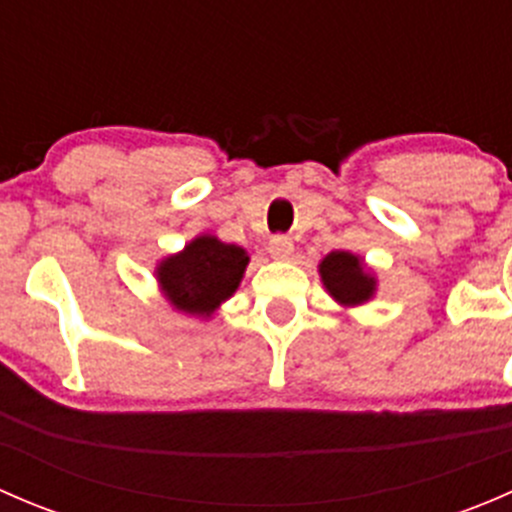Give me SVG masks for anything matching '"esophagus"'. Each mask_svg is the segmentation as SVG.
Listing matches in <instances>:
<instances>
[{
	"label": "esophagus",
	"instance_id": "1",
	"mask_svg": "<svg viewBox=\"0 0 512 512\" xmlns=\"http://www.w3.org/2000/svg\"><path fill=\"white\" fill-rule=\"evenodd\" d=\"M267 252H270L272 257H275V260H289V257H292V252H294V242L289 240L287 235H275V237H270V245H267Z\"/></svg>",
	"mask_w": 512,
	"mask_h": 512
}]
</instances>
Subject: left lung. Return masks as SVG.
Listing matches in <instances>:
<instances>
[{
    "mask_svg": "<svg viewBox=\"0 0 512 512\" xmlns=\"http://www.w3.org/2000/svg\"><path fill=\"white\" fill-rule=\"evenodd\" d=\"M319 280L329 297L344 309H354L374 299L376 280L374 270L364 262V257L349 250H332L317 265Z\"/></svg>",
    "mask_w": 512,
    "mask_h": 512,
    "instance_id": "1",
    "label": "left lung"
}]
</instances>
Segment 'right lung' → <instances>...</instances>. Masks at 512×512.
<instances>
[{
	"mask_svg": "<svg viewBox=\"0 0 512 512\" xmlns=\"http://www.w3.org/2000/svg\"><path fill=\"white\" fill-rule=\"evenodd\" d=\"M250 255L210 232H200L180 252L156 265V282L165 302L195 319H210L240 287Z\"/></svg>",
	"mask_w": 512,
	"mask_h": 512,
	"instance_id": "add662e5",
	"label": "right lung"
}]
</instances>
